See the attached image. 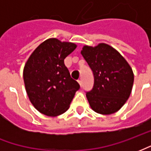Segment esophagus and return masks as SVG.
Masks as SVG:
<instances>
[{
	"label": "esophagus",
	"mask_w": 151,
	"mask_h": 151,
	"mask_svg": "<svg viewBox=\"0 0 151 151\" xmlns=\"http://www.w3.org/2000/svg\"><path fill=\"white\" fill-rule=\"evenodd\" d=\"M78 82L79 83L80 86H82V81H81V80H78Z\"/></svg>",
	"instance_id": "obj_1"
}]
</instances>
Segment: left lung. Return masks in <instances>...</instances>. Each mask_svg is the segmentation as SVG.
<instances>
[{"mask_svg":"<svg viewBox=\"0 0 151 151\" xmlns=\"http://www.w3.org/2000/svg\"><path fill=\"white\" fill-rule=\"evenodd\" d=\"M82 55L94 74V86L86 93L95 112L111 115L122 108L129 98L133 85V69L117 50L107 43L85 45Z\"/></svg>","mask_w":151,"mask_h":151,"instance_id":"left-lung-1","label":"left lung"}]
</instances>
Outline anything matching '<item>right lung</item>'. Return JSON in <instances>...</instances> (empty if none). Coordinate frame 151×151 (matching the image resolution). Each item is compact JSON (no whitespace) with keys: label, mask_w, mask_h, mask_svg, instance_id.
<instances>
[{"label":"right lung","mask_w":151,"mask_h":151,"mask_svg":"<svg viewBox=\"0 0 151 151\" xmlns=\"http://www.w3.org/2000/svg\"><path fill=\"white\" fill-rule=\"evenodd\" d=\"M76 47L74 43L47 39L34 50L25 64L26 91L40 113L57 116L69 109L80 86L70 77L64 60Z\"/></svg>","instance_id":"1"}]
</instances>
